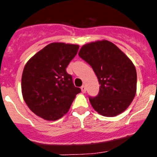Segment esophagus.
Returning a JSON list of instances; mask_svg holds the SVG:
<instances>
[{"mask_svg": "<svg viewBox=\"0 0 157 157\" xmlns=\"http://www.w3.org/2000/svg\"><path fill=\"white\" fill-rule=\"evenodd\" d=\"M81 90H82V92L83 93V94H85L86 91V86H85V85L82 86V87H81Z\"/></svg>", "mask_w": 157, "mask_h": 157, "instance_id": "esophagus-1", "label": "esophagus"}]
</instances>
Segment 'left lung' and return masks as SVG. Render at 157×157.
Instances as JSON below:
<instances>
[{
  "instance_id": "1",
  "label": "left lung",
  "mask_w": 157,
  "mask_h": 157,
  "mask_svg": "<svg viewBox=\"0 0 157 157\" xmlns=\"http://www.w3.org/2000/svg\"><path fill=\"white\" fill-rule=\"evenodd\" d=\"M78 56L92 67L101 85L98 95L90 98L94 110L106 117L121 114L130 106L137 90V72L132 61L107 40L82 45Z\"/></svg>"
}]
</instances>
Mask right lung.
Masks as SVG:
<instances>
[{"label": "right lung", "mask_w": 157, "mask_h": 157, "mask_svg": "<svg viewBox=\"0 0 157 157\" xmlns=\"http://www.w3.org/2000/svg\"><path fill=\"white\" fill-rule=\"evenodd\" d=\"M78 48L74 44L50 43L27 62L22 75V94L37 116L48 121L59 120L81 92L66 71Z\"/></svg>", "instance_id": "1"}]
</instances>
